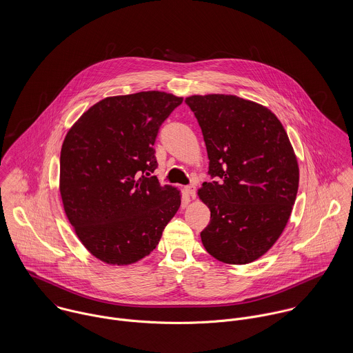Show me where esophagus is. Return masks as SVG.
I'll return each instance as SVG.
<instances>
[{"label":"esophagus","mask_w":353,"mask_h":353,"mask_svg":"<svg viewBox=\"0 0 353 353\" xmlns=\"http://www.w3.org/2000/svg\"><path fill=\"white\" fill-rule=\"evenodd\" d=\"M185 190H186V193L190 196V197H196V185L194 183H190V185H188L186 188H185Z\"/></svg>","instance_id":"34e87169"}]
</instances>
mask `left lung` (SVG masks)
Listing matches in <instances>:
<instances>
[{"instance_id": "1", "label": "left lung", "mask_w": 353, "mask_h": 353, "mask_svg": "<svg viewBox=\"0 0 353 353\" xmlns=\"http://www.w3.org/2000/svg\"><path fill=\"white\" fill-rule=\"evenodd\" d=\"M201 128L212 182L199 196L210 210L203 248L243 265L268 252L291 216L299 168L290 139L266 107L234 95L186 98Z\"/></svg>"}]
</instances>
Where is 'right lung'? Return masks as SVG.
<instances>
[{"instance_id": "1", "label": "right lung", "mask_w": 353, "mask_h": 353, "mask_svg": "<svg viewBox=\"0 0 353 353\" xmlns=\"http://www.w3.org/2000/svg\"><path fill=\"white\" fill-rule=\"evenodd\" d=\"M148 91L105 98L68 132L59 159L65 213L87 250L129 265L151 254L181 206L179 192L160 186L154 141L182 103Z\"/></svg>"}]
</instances>
